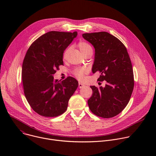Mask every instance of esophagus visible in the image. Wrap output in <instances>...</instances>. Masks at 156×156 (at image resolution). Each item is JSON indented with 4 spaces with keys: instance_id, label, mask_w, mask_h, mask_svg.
Masks as SVG:
<instances>
[{
    "instance_id": "esophagus-1",
    "label": "esophagus",
    "mask_w": 156,
    "mask_h": 156,
    "mask_svg": "<svg viewBox=\"0 0 156 156\" xmlns=\"http://www.w3.org/2000/svg\"><path fill=\"white\" fill-rule=\"evenodd\" d=\"M85 86V85L84 84H83V83H78V87H79V88H82V87H84Z\"/></svg>"
}]
</instances>
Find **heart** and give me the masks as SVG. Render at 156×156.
<instances>
[{
    "label": "heart",
    "mask_w": 156,
    "mask_h": 156,
    "mask_svg": "<svg viewBox=\"0 0 156 156\" xmlns=\"http://www.w3.org/2000/svg\"><path fill=\"white\" fill-rule=\"evenodd\" d=\"M78 46L79 48L80 51L84 55H86V54H89L91 52H93V51L91 46L90 44H88L86 42H84V41L80 42L78 44ZM69 51H70L69 48L66 49L65 51V52L63 53V58H66V57H67ZM86 70L84 68H77L74 70L73 73L74 76L77 79L81 80L83 78V76L86 73Z\"/></svg>",
    "instance_id": "heart-1"
}]
</instances>
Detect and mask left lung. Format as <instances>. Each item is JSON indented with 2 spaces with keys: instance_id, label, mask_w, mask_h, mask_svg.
<instances>
[{
  "instance_id": "obj_1",
  "label": "left lung",
  "mask_w": 156,
  "mask_h": 156,
  "mask_svg": "<svg viewBox=\"0 0 156 156\" xmlns=\"http://www.w3.org/2000/svg\"><path fill=\"white\" fill-rule=\"evenodd\" d=\"M83 37L95 49L93 73L99 72L98 80L107 82L104 87L90 86L93 94L87 101L89 107L98 117H114L127 105L134 87L129 56L124 44L107 32L84 33Z\"/></svg>"
}]
</instances>
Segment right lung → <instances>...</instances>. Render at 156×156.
<instances>
[{"label": "right lung", "instance_id": "1", "mask_svg": "<svg viewBox=\"0 0 156 156\" xmlns=\"http://www.w3.org/2000/svg\"><path fill=\"white\" fill-rule=\"evenodd\" d=\"M77 32L49 31L29 48L22 65V81L26 99L33 110L43 117H57L67 109L78 82L69 76L60 81L53 75L63 65V54Z\"/></svg>", "mask_w": 156, "mask_h": 156}]
</instances>
